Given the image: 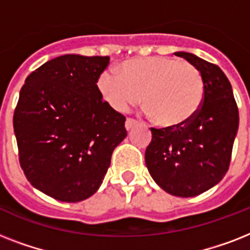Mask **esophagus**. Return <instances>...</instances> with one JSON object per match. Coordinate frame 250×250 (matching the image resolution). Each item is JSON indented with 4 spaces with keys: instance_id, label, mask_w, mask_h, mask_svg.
Wrapping results in <instances>:
<instances>
[{
    "instance_id": "esophagus-1",
    "label": "esophagus",
    "mask_w": 250,
    "mask_h": 250,
    "mask_svg": "<svg viewBox=\"0 0 250 250\" xmlns=\"http://www.w3.org/2000/svg\"><path fill=\"white\" fill-rule=\"evenodd\" d=\"M137 122L136 121H133V119H131V118H128L127 121H125V129L128 131V129H131L133 127V125H136Z\"/></svg>"
}]
</instances>
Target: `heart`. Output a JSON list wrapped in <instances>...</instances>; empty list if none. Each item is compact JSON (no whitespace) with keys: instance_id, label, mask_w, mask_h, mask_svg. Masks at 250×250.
Wrapping results in <instances>:
<instances>
[{"instance_id":"b5f03b06","label":"heart","mask_w":250,"mask_h":250,"mask_svg":"<svg viewBox=\"0 0 250 250\" xmlns=\"http://www.w3.org/2000/svg\"><path fill=\"white\" fill-rule=\"evenodd\" d=\"M98 90L118 113L143 102L145 111L164 128H178L193 119L204 101V79L197 67L172 57H146L125 61L119 75L106 70Z\"/></svg>"}]
</instances>
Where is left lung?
Listing matches in <instances>:
<instances>
[{
  "label": "left lung",
  "instance_id": "1",
  "mask_svg": "<svg viewBox=\"0 0 250 250\" xmlns=\"http://www.w3.org/2000/svg\"><path fill=\"white\" fill-rule=\"evenodd\" d=\"M198 68L204 101L197 115L178 128H150L145 164L153 180L167 193L194 197L221 182L229 170L239 128V109L225 72L192 53L178 52Z\"/></svg>",
  "mask_w": 250,
  "mask_h": 250
}]
</instances>
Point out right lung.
Segmentation results:
<instances>
[{
    "label": "right lung",
    "instance_id": "add662e5",
    "mask_svg": "<svg viewBox=\"0 0 250 250\" xmlns=\"http://www.w3.org/2000/svg\"><path fill=\"white\" fill-rule=\"evenodd\" d=\"M109 57L66 54L31 72L14 111L19 162L42 193L79 202L97 192L125 118L102 100L98 78Z\"/></svg>",
    "mask_w": 250,
    "mask_h": 250
}]
</instances>
